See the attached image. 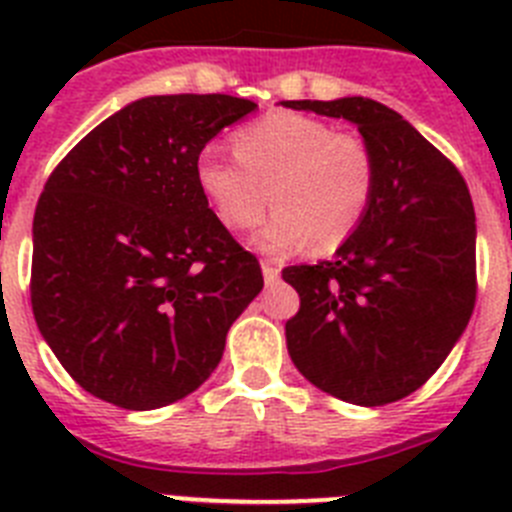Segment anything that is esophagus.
<instances>
[{
  "label": "esophagus",
  "mask_w": 512,
  "mask_h": 512,
  "mask_svg": "<svg viewBox=\"0 0 512 512\" xmlns=\"http://www.w3.org/2000/svg\"><path fill=\"white\" fill-rule=\"evenodd\" d=\"M261 274L266 284H274L279 279V266L274 261H261Z\"/></svg>",
  "instance_id": "obj_1"
}]
</instances>
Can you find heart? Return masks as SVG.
I'll return each instance as SVG.
<instances>
[{
  "instance_id": "obj_1",
  "label": "heart",
  "mask_w": 512,
  "mask_h": 512,
  "mask_svg": "<svg viewBox=\"0 0 512 512\" xmlns=\"http://www.w3.org/2000/svg\"><path fill=\"white\" fill-rule=\"evenodd\" d=\"M233 156L215 143L194 158V182L230 233L259 223L266 253L338 251L359 233L374 205L379 164L356 133H336L330 122L302 112H269L233 135Z\"/></svg>"
}]
</instances>
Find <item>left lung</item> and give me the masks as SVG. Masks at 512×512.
Instances as JSON below:
<instances>
[{"instance_id": "1", "label": "left lung", "mask_w": 512, "mask_h": 512, "mask_svg": "<svg viewBox=\"0 0 512 512\" xmlns=\"http://www.w3.org/2000/svg\"><path fill=\"white\" fill-rule=\"evenodd\" d=\"M292 110L354 122L379 164L374 205L330 261L282 271L300 295L287 351L338 400L377 408L433 377L477 297V225L467 182L395 110L366 97Z\"/></svg>"}]
</instances>
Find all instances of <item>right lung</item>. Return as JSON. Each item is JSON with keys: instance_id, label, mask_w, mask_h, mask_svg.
<instances>
[{"instance_id": "add662e5", "label": "right lung", "mask_w": 512, "mask_h": 512, "mask_svg": "<svg viewBox=\"0 0 512 512\" xmlns=\"http://www.w3.org/2000/svg\"><path fill=\"white\" fill-rule=\"evenodd\" d=\"M253 110L230 94L143 97L48 176L33 220V315L99 400L153 410L187 397L264 287L256 256L194 182L200 148Z\"/></svg>"}]
</instances>
